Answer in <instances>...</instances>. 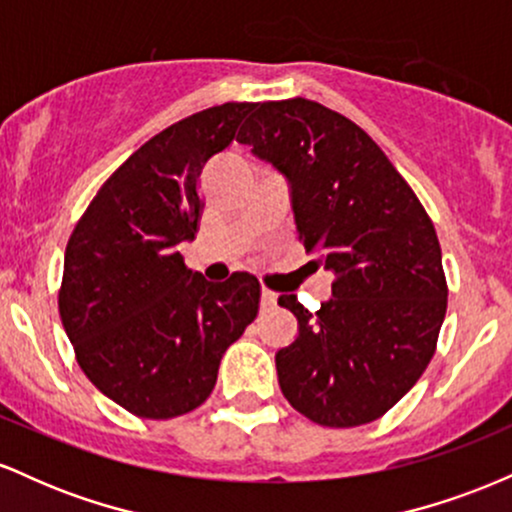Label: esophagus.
I'll list each match as a JSON object with an SVG mask.
<instances>
[{
    "instance_id": "34e87169",
    "label": "esophagus",
    "mask_w": 512,
    "mask_h": 512,
    "mask_svg": "<svg viewBox=\"0 0 512 512\" xmlns=\"http://www.w3.org/2000/svg\"><path fill=\"white\" fill-rule=\"evenodd\" d=\"M260 305H262V310L274 308V305H276V293L269 291V289H262V301H260Z\"/></svg>"
}]
</instances>
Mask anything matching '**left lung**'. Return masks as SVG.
<instances>
[{
	"instance_id": "1",
	"label": "left lung",
	"mask_w": 512,
	"mask_h": 512,
	"mask_svg": "<svg viewBox=\"0 0 512 512\" xmlns=\"http://www.w3.org/2000/svg\"><path fill=\"white\" fill-rule=\"evenodd\" d=\"M238 142L286 175L298 240L334 274L315 313L279 296L298 317L276 354L281 392L320 426L370 424L436 354L448 281L433 221L356 122L308 98L255 103Z\"/></svg>"
}]
</instances>
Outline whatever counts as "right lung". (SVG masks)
I'll list each match as a JSON object with an SVG mask.
<instances>
[{
  "label": "right lung",
  "mask_w": 512,
  "mask_h": 512,
  "mask_svg": "<svg viewBox=\"0 0 512 512\" xmlns=\"http://www.w3.org/2000/svg\"><path fill=\"white\" fill-rule=\"evenodd\" d=\"M255 103H223L175 122L103 182L64 252L60 317L86 378L139 419L207 402L223 351L260 310V281L211 284L185 267L202 219L199 175Z\"/></svg>",
  "instance_id": "right-lung-1"
}]
</instances>
